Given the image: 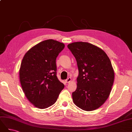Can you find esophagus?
<instances>
[{"label":"esophagus","mask_w":132,"mask_h":132,"mask_svg":"<svg viewBox=\"0 0 132 132\" xmlns=\"http://www.w3.org/2000/svg\"><path fill=\"white\" fill-rule=\"evenodd\" d=\"M71 81V79L70 78H68L67 80H65V82L67 83H69Z\"/></svg>","instance_id":"34e87169"}]
</instances>
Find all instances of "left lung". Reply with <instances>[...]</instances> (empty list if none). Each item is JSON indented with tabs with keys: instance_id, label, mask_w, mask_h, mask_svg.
<instances>
[{
	"instance_id": "obj_1",
	"label": "left lung",
	"mask_w": 132,
	"mask_h": 132,
	"mask_svg": "<svg viewBox=\"0 0 132 132\" xmlns=\"http://www.w3.org/2000/svg\"><path fill=\"white\" fill-rule=\"evenodd\" d=\"M68 48L77 60L79 69L73 102L82 110H96L109 97L114 82L110 59L104 51L88 42H73Z\"/></svg>"
}]
</instances>
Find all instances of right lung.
Wrapping results in <instances>:
<instances>
[{"label":"right lung","instance_id":"obj_1","mask_svg":"<svg viewBox=\"0 0 132 132\" xmlns=\"http://www.w3.org/2000/svg\"><path fill=\"white\" fill-rule=\"evenodd\" d=\"M64 44L47 39L30 48L19 70L22 90L32 104L40 109L53 105L64 85L56 75V58Z\"/></svg>","mask_w":132,"mask_h":132}]
</instances>
